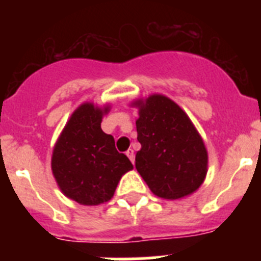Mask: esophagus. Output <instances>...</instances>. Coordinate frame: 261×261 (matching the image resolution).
Returning a JSON list of instances; mask_svg holds the SVG:
<instances>
[{
    "label": "esophagus",
    "mask_w": 261,
    "mask_h": 261,
    "mask_svg": "<svg viewBox=\"0 0 261 261\" xmlns=\"http://www.w3.org/2000/svg\"><path fill=\"white\" fill-rule=\"evenodd\" d=\"M126 155H128V158L130 159V162L135 163V151H133L132 149H129V150L126 151Z\"/></svg>",
    "instance_id": "obj_1"
}]
</instances>
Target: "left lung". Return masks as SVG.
<instances>
[{
  "label": "left lung",
  "mask_w": 261,
  "mask_h": 261,
  "mask_svg": "<svg viewBox=\"0 0 261 261\" xmlns=\"http://www.w3.org/2000/svg\"><path fill=\"white\" fill-rule=\"evenodd\" d=\"M133 105L140 108L136 126L141 144L136 168L151 192L171 200L195 192L206 175L208 153L190 117L158 94Z\"/></svg>",
  "instance_id": "left-lung-1"
}]
</instances>
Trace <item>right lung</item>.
I'll return each mask as SVG.
<instances>
[{
	"mask_svg": "<svg viewBox=\"0 0 261 261\" xmlns=\"http://www.w3.org/2000/svg\"><path fill=\"white\" fill-rule=\"evenodd\" d=\"M108 112L91 103L80 106L53 149L52 171L60 190L82 205H98L114 196L120 177L133 166L115 140L100 128Z\"/></svg>",
	"mask_w": 261,
	"mask_h": 261,
	"instance_id": "obj_1",
	"label": "right lung"
}]
</instances>
